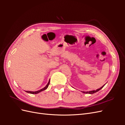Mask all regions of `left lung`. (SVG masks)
I'll return each instance as SVG.
<instances>
[{
  "instance_id": "1",
  "label": "left lung",
  "mask_w": 125,
  "mask_h": 125,
  "mask_svg": "<svg viewBox=\"0 0 125 125\" xmlns=\"http://www.w3.org/2000/svg\"><path fill=\"white\" fill-rule=\"evenodd\" d=\"M104 86V85L103 86H102V87H101L100 88L98 89H97V90H96L90 91H87V92L83 91V92H82V93H86V94H93V93H96V92H97L99 91H100L101 89H102V88H103V86Z\"/></svg>"
}]
</instances>
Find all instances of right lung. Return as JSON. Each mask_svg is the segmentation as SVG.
<instances>
[{"label": "right lung", "instance_id": "obj_1", "mask_svg": "<svg viewBox=\"0 0 125 125\" xmlns=\"http://www.w3.org/2000/svg\"><path fill=\"white\" fill-rule=\"evenodd\" d=\"M50 80H49V82H48L46 86H45L44 88L42 89H41V90H40L39 91H26L25 92H27V93H29L33 94H37V93H40V92H41L42 91H44V90H45L46 89H47L48 85H49V84H50Z\"/></svg>", "mask_w": 125, "mask_h": 125}]
</instances>
